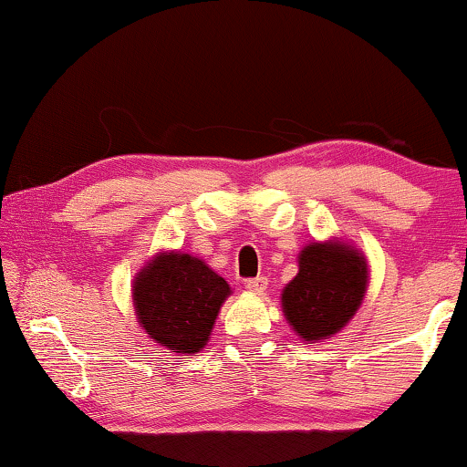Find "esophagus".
Returning <instances> with one entry per match:
<instances>
[{"instance_id":"34e87169","label":"esophagus","mask_w":467,"mask_h":467,"mask_svg":"<svg viewBox=\"0 0 467 467\" xmlns=\"http://www.w3.org/2000/svg\"><path fill=\"white\" fill-rule=\"evenodd\" d=\"M246 289L251 293H257V296H261L267 289V278L265 276H257V278H251L246 280Z\"/></svg>"}]
</instances>
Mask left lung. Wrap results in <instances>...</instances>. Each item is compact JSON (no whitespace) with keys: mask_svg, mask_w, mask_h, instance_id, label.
Returning a JSON list of instances; mask_svg holds the SVG:
<instances>
[{"mask_svg":"<svg viewBox=\"0 0 467 467\" xmlns=\"http://www.w3.org/2000/svg\"><path fill=\"white\" fill-rule=\"evenodd\" d=\"M297 267L280 293L286 323L306 344L329 340L347 327L366 297V254L340 238L315 240L299 251Z\"/></svg>","mask_w":467,"mask_h":467,"instance_id":"left-lung-1","label":"left lung"}]
</instances>
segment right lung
<instances>
[{
	"label": "right lung",
	"mask_w": 467,
	"mask_h": 467,
	"mask_svg": "<svg viewBox=\"0 0 467 467\" xmlns=\"http://www.w3.org/2000/svg\"><path fill=\"white\" fill-rule=\"evenodd\" d=\"M232 286L206 261L182 251H161L133 276L131 299L140 327L159 347L195 355L208 344Z\"/></svg>",
	"instance_id": "obj_1"
}]
</instances>
